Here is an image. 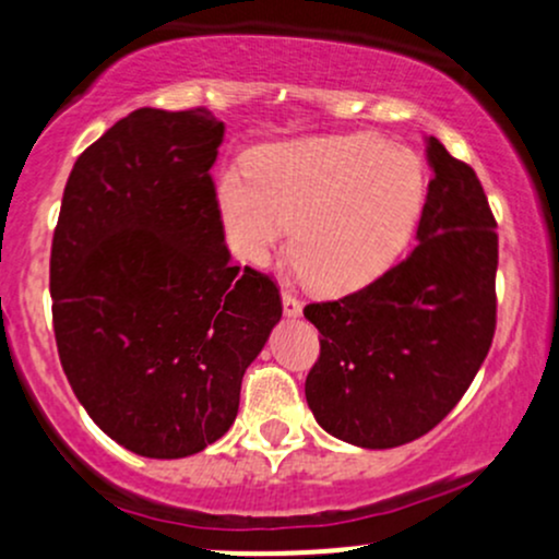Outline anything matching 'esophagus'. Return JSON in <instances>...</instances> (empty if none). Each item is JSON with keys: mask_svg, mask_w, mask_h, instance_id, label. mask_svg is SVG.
<instances>
[{"mask_svg": "<svg viewBox=\"0 0 559 559\" xmlns=\"http://www.w3.org/2000/svg\"><path fill=\"white\" fill-rule=\"evenodd\" d=\"M281 305H284V316H288V318L301 316V301L294 297V294H288V292L281 294Z\"/></svg>", "mask_w": 559, "mask_h": 559, "instance_id": "obj_1", "label": "esophagus"}]
</instances>
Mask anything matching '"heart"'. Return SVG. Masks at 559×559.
Returning a JSON list of instances; mask_svg holds the SVG:
<instances>
[{"mask_svg": "<svg viewBox=\"0 0 559 559\" xmlns=\"http://www.w3.org/2000/svg\"><path fill=\"white\" fill-rule=\"evenodd\" d=\"M217 181L236 254L265 267L286 228L294 267L320 294H346L386 273L418 226L426 168L407 146L370 133L273 144Z\"/></svg>", "mask_w": 559, "mask_h": 559, "instance_id": "1", "label": "heart"}]
</instances>
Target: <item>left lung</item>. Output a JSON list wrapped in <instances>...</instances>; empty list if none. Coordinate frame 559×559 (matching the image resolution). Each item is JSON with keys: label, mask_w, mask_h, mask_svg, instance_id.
Returning a JSON list of instances; mask_svg holds the SVG:
<instances>
[{"label": "left lung", "mask_w": 559, "mask_h": 559, "mask_svg": "<svg viewBox=\"0 0 559 559\" xmlns=\"http://www.w3.org/2000/svg\"><path fill=\"white\" fill-rule=\"evenodd\" d=\"M418 243L373 284L307 305L320 357L305 396L323 431L362 449L420 439L452 413L497 325V223L478 176L439 139Z\"/></svg>", "instance_id": "8db88e82"}]
</instances>
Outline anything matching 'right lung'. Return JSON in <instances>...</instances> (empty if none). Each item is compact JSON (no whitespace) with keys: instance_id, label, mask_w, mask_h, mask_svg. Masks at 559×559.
<instances>
[{"instance_id":"add662e5","label":"right lung","mask_w":559,"mask_h":559,"mask_svg":"<svg viewBox=\"0 0 559 559\" xmlns=\"http://www.w3.org/2000/svg\"><path fill=\"white\" fill-rule=\"evenodd\" d=\"M213 112L141 107L75 159L49 260L55 338L96 426L141 457L234 426L243 370L281 320L267 275L230 262Z\"/></svg>"}]
</instances>
